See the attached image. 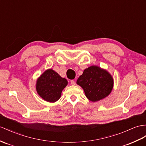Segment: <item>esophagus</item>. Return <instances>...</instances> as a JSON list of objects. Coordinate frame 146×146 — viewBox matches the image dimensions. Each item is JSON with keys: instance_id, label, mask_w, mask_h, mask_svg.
Instances as JSON below:
<instances>
[{"instance_id": "esophagus-1", "label": "esophagus", "mask_w": 146, "mask_h": 146, "mask_svg": "<svg viewBox=\"0 0 146 146\" xmlns=\"http://www.w3.org/2000/svg\"><path fill=\"white\" fill-rule=\"evenodd\" d=\"M70 83H71V84H72V85H75L76 84V82L74 81V80H71Z\"/></svg>"}]
</instances>
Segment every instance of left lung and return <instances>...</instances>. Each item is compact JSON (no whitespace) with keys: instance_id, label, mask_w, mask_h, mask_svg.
Segmentation results:
<instances>
[{"instance_id":"left-lung-1","label":"left lung","mask_w":146,"mask_h":146,"mask_svg":"<svg viewBox=\"0 0 146 146\" xmlns=\"http://www.w3.org/2000/svg\"><path fill=\"white\" fill-rule=\"evenodd\" d=\"M76 84L83 89L86 98L94 102L109 96L113 87V78L109 72L100 66L92 65L86 68Z\"/></svg>"}]
</instances>
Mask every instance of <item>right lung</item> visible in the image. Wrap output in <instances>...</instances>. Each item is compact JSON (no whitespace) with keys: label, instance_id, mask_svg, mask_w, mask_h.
<instances>
[{"label":"right lung","instance_id":"obj_1","mask_svg":"<svg viewBox=\"0 0 146 146\" xmlns=\"http://www.w3.org/2000/svg\"><path fill=\"white\" fill-rule=\"evenodd\" d=\"M68 81L52 69H47L37 78L36 84L37 93L45 101L54 103L60 98L62 92Z\"/></svg>","mask_w":146,"mask_h":146}]
</instances>
